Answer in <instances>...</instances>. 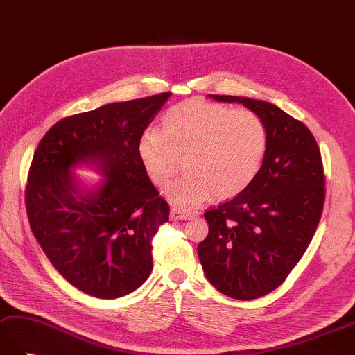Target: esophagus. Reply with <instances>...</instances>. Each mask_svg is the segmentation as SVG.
I'll return each mask as SVG.
<instances>
[{
	"label": "esophagus",
	"mask_w": 355,
	"mask_h": 355,
	"mask_svg": "<svg viewBox=\"0 0 355 355\" xmlns=\"http://www.w3.org/2000/svg\"><path fill=\"white\" fill-rule=\"evenodd\" d=\"M193 216H196V213H193V211L177 209V207L171 209V219H174V220H187Z\"/></svg>",
	"instance_id": "obj_1"
}]
</instances>
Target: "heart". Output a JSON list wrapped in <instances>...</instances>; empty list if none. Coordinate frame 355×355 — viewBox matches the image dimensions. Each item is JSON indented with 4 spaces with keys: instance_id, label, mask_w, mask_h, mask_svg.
<instances>
[{
    "instance_id": "obj_1",
    "label": "heart",
    "mask_w": 355,
    "mask_h": 355,
    "mask_svg": "<svg viewBox=\"0 0 355 355\" xmlns=\"http://www.w3.org/2000/svg\"><path fill=\"white\" fill-rule=\"evenodd\" d=\"M268 130L257 113L202 101L180 103L163 114L162 131L148 128L139 137V160L154 184L163 186L180 169L186 174L164 189L180 207L192 209L248 187L261 169Z\"/></svg>"
}]
</instances>
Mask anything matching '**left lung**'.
Instances as JSON below:
<instances>
[{
    "label": "left lung",
    "mask_w": 355,
    "mask_h": 355,
    "mask_svg": "<svg viewBox=\"0 0 355 355\" xmlns=\"http://www.w3.org/2000/svg\"><path fill=\"white\" fill-rule=\"evenodd\" d=\"M241 103L268 130V150L252 183L204 213L209 234L198 245L204 274L234 300L275 291L306 252L322 215L325 175L311 131L277 105L243 96L210 95Z\"/></svg>",
    "instance_id": "obj_1"
}]
</instances>
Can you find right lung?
<instances>
[{
  "instance_id": "right-lung-1",
  "label": "right lung",
  "mask_w": 355,
  "mask_h": 355,
  "mask_svg": "<svg viewBox=\"0 0 355 355\" xmlns=\"http://www.w3.org/2000/svg\"><path fill=\"white\" fill-rule=\"evenodd\" d=\"M169 96L63 118L33 155L26 187L31 232L59 274L95 298H121L151 274V241L169 219V205L146 175L137 142ZM80 164L106 178L83 188L70 172Z\"/></svg>"
}]
</instances>
